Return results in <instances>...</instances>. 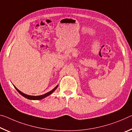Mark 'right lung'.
I'll list each match as a JSON object with an SVG mask.
<instances>
[{"label":"right lung","instance_id":"add662e5","mask_svg":"<svg viewBox=\"0 0 132 132\" xmlns=\"http://www.w3.org/2000/svg\"><path fill=\"white\" fill-rule=\"evenodd\" d=\"M13 86H14V85H13ZM14 88H15V89H16V90L18 91V92H19L20 94H21L22 96H23L24 97H25V98H27V99L31 100H39L43 99V98H45V97H48V96H49L50 95H51V94L53 93V91H55L56 89V88H57L58 85H57V86H56L54 88L52 89V90L50 91H49V92H48V93H46V94H44L41 95H38V96L29 95H27V94H26L22 93L21 91H20L19 90H18V89H17L16 87H15L14 86Z\"/></svg>","mask_w":132,"mask_h":132}]
</instances>
